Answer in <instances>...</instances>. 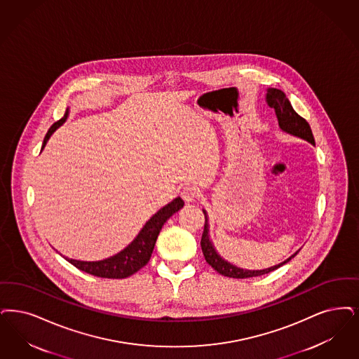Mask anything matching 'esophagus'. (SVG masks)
<instances>
[{
    "mask_svg": "<svg viewBox=\"0 0 359 359\" xmlns=\"http://www.w3.org/2000/svg\"><path fill=\"white\" fill-rule=\"evenodd\" d=\"M180 196L186 203H192V201H195V199L198 198V192H196V189L194 187L187 186L182 189Z\"/></svg>",
    "mask_w": 359,
    "mask_h": 359,
    "instance_id": "1",
    "label": "esophagus"
}]
</instances>
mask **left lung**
Here are the masks:
<instances>
[{
  "instance_id": "left-lung-1",
  "label": "left lung",
  "mask_w": 359,
  "mask_h": 359,
  "mask_svg": "<svg viewBox=\"0 0 359 359\" xmlns=\"http://www.w3.org/2000/svg\"><path fill=\"white\" fill-rule=\"evenodd\" d=\"M266 101H267V104L271 108L275 109V114H276V117H278V123H279V127H280L282 130H285V132L290 133V135L298 136V137H301L303 140L316 145V140H314L313 132H311V128H310V124L302 116L298 115L294 111L291 102L288 101L286 95L280 89L269 88L267 89ZM203 212H204L205 222H204V230H203V235H201V251H203V255L205 258V262L220 275H224V276H229V278H236V279H245V278H252V276H260V275L271 273L273 270L279 269L280 266L286 264L287 262H290L291 258H294L298 254V252H295L294 255H291L285 262H282V263H279L276 266H273L270 269H264V270H243V269H239V267L229 263L227 260H224L216 252L215 247L212 245V242L210 241V235H208V217H207V212L204 210H203Z\"/></svg>"
}]
</instances>
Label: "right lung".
<instances>
[{
	"label": "right lung",
	"instance_id": "1",
	"mask_svg": "<svg viewBox=\"0 0 359 359\" xmlns=\"http://www.w3.org/2000/svg\"><path fill=\"white\" fill-rule=\"evenodd\" d=\"M68 109L62 118L56 121L43 139V148L46 142L49 140L50 135L67 120ZM184 201L180 198H176L175 201L158 210L155 215L152 216L144 226L139 235L135 238V241L129 244L127 248L120 251L111 258L99 260V262H84V260H74L67 259L76 269L84 271V273L99 276V278H108V279H123L128 278L130 275L137 273L142 267H144L148 260L151 259L154 247L158 239V232L161 230L163 224L177 212L180 208H183Z\"/></svg>",
	"mask_w": 359,
	"mask_h": 359
}]
</instances>
